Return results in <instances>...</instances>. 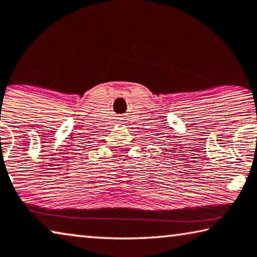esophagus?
Segmentation results:
<instances>
[{
    "label": "esophagus",
    "mask_w": 257,
    "mask_h": 257,
    "mask_svg": "<svg viewBox=\"0 0 257 257\" xmlns=\"http://www.w3.org/2000/svg\"><path fill=\"white\" fill-rule=\"evenodd\" d=\"M120 120H122V119H120ZM119 122H121V121H119Z\"/></svg>",
    "instance_id": "obj_1"
}]
</instances>
